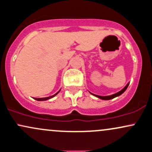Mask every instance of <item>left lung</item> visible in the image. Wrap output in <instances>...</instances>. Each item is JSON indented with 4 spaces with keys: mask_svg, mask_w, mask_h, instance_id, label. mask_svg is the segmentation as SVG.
I'll use <instances>...</instances> for the list:
<instances>
[{
    "mask_svg": "<svg viewBox=\"0 0 152 152\" xmlns=\"http://www.w3.org/2000/svg\"><path fill=\"white\" fill-rule=\"evenodd\" d=\"M129 85V83H127L126 86L124 87V88H122L121 91H119L117 92V93L112 94V95H109V96H99V95H96V94H94L91 93V92H90V93L92 95L95 96L97 97V98H99V99H102V100H110V99H114V98H116V97L119 96L120 95H121V94H123L124 92L126 90V88H128Z\"/></svg>",
    "mask_w": 152,
    "mask_h": 152,
    "instance_id": "obj_1",
    "label": "left lung"
}]
</instances>
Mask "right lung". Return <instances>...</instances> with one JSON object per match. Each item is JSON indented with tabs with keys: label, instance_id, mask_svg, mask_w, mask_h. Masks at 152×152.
<instances>
[{
	"label": "right lung",
	"instance_id": "1",
	"mask_svg": "<svg viewBox=\"0 0 152 152\" xmlns=\"http://www.w3.org/2000/svg\"><path fill=\"white\" fill-rule=\"evenodd\" d=\"M60 91H61V89L58 91V92H57V93H56L55 94H54V95H52V96H48V97H44V98H34L35 100H36V101H39V102H42V101H46V100H48V99H51V98H53V97H54L55 96H56L57 94H58L59 92H60Z\"/></svg>",
	"mask_w": 152,
	"mask_h": 152
}]
</instances>
